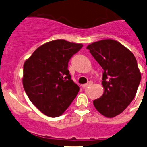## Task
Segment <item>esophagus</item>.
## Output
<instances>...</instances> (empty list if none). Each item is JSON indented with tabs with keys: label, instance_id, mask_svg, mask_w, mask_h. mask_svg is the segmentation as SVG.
Returning <instances> with one entry per match:
<instances>
[{
	"label": "esophagus",
	"instance_id": "34e87169",
	"mask_svg": "<svg viewBox=\"0 0 147 147\" xmlns=\"http://www.w3.org/2000/svg\"><path fill=\"white\" fill-rule=\"evenodd\" d=\"M93 84V82H91V81H90V82H89L88 83H87V84H83L82 87H88V86L91 85V84Z\"/></svg>",
	"mask_w": 147,
	"mask_h": 147
}]
</instances>
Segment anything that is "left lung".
Instances as JSON below:
<instances>
[{
	"instance_id": "obj_1",
	"label": "left lung",
	"mask_w": 147,
	"mask_h": 147,
	"mask_svg": "<svg viewBox=\"0 0 147 147\" xmlns=\"http://www.w3.org/2000/svg\"><path fill=\"white\" fill-rule=\"evenodd\" d=\"M103 69L101 97L94 100L96 109L107 117L123 112L134 100L141 81L135 57L116 40H102L87 47Z\"/></svg>"
}]
</instances>
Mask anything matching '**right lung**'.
Returning a JSON list of instances; mask_svg holds the SVG:
<instances>
[{"label":"right lung","instance_id":"add662e5","mask_svg":"<svg viewBox=\"0 0 147 147\" xmlns=\"http://www.w3.org/2000/svg\"><path fill=\"white\" fill-rule=\"evenodd\" d=\"M83 45L56 40L35 50L23 66V84L31 102L44 115L57 117L79 92L71 79L68 63Z\"/></svg>","mask_w":147,"mask_h":147}]
</instances>
